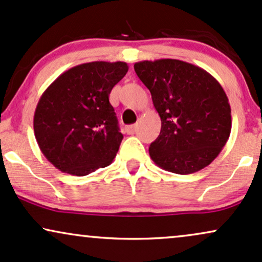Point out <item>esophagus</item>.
<instances>
[{
	"instance_id": "34e87169",
	"label": "esophagus",
	"mask_w": 262,
	"mask_h": 262,
	"mask_svg": "<svg viewBox=\"0 0 262 262\" xmlns=\"http://www.w3.org/2000/svg\"><path fill=\"white\" fill-rule=\"evenodd\" d=\"M135 130H137V125L135 124L127 125V127H125V132H127V134H134Z\"/></svg>"
}]
</instances>
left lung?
<instances>
[{"label": "left lung", "mask_w": 262, "mask_h": 262, "mask_svg": "<svg viewBox=\"0 0 262 262\" xmlns=\"http://www.w3.org/2000/svg\"><path fill=\"white\" fill-rule=\"evenodd\" d=\"M134 71L161 118L159 138L149 147L151 160L177 174L209 166L232 129L231 106L221 84L205 69L179 59L137 62Z\"/></svg>", "instance_id": "left-lung-1"}]
</instances>
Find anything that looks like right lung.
Masks as SVG:
<instances>
[{
	"label": "right lung",
	"mask_w": 262,
	"mask_h": 262,
	"mask_svg": "<svg viewBox=\"0 0 262 262\" xmlns=\"http://www.w3.org/2000/svg\"><path fill=\"white\" fill-rule=\"evenodd\" d=\"M127 72L125 62L83 63L43 91L34 133L41 152L59 171L81 177L111 165L123 135L108 95Z\"/></svg>",
	"instance_id": "add662e5"
}]
</instances>
